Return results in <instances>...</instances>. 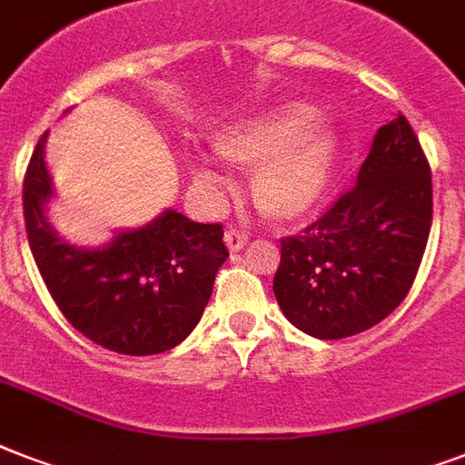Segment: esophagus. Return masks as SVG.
I'll return each instance as SVG.
<instances>
[{"label": "esophagus", "instance_id": "34e87169", "mask_svg": "<svg viewBox=\"0 0 465 465\" xmlns=\"http://www.w3.org/2000/svg\"><path fill=\"white\" fill-rule=\"evenodd\" d=\"M224 241H226V246H229V251L232 253H239V251H243V246L248 243V236L243 232H239V229H226L224 233Z\"/></svg>", "mask_w": 465, "mask_h": 465}]
</instances>
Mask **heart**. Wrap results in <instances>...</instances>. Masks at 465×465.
I'll return each instance as SVG.
<instances>
[{"mask_svg":"<svg viewBox=\"0 0 465 465\" xmlns=\"http://www.w3.org/2000/svg\"><path fill=\"white\" fill-rule=\"evenodd\" d=\"M313 118L309 104L287 101L214 134V152L251 171V197L270 222L306 217L328 190L338 142L331 130L313 125ZM188 171L204 195H219V175L207 156L190 154Z\"/></svg>","mask_w":465,"mask_h":465,"instance_id":"b5f03b06","label":"heart"}]
</instances>
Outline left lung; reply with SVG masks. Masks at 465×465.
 Here are the masks:
<instances>
[{
	"label": "left lung",
	"instance_id": "left-lung-1",
	"mask_svg": "<svg viewBox=\"0 0 465 465\" xmlns=\"http://www.w3.org/2000/svg\"><path fill=\"white\" fill-rule=\"evenodd\" d=\"M430 226V163L411 123L398 115L376 130L357 185L304 236L280 241L277 304L318 340L369 331L411 292Z\"/></svg>",
	"mask_w": 465,
	"mask_h": 465
}]
</instances>
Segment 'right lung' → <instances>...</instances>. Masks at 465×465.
<instances>
[{
    "label": "right lung",
    "mask_w": 465,
    "mask_h": 465,
    "mask_svg": "<svg viewBox=\"0 0 465 465\" xmlns=\"http://www.w3.org/2000/svg\"><path fill=\"white\" fill-rule=\"evenodd\" d=\"M47 133L24 181L28 243L40 275L76 331L111 352H166L188 338L229 258L219 224L163 210L137 229H118L104 246H76L47 219L54 188L45 163Z\"/></svg>",
    "instance_id": "1"
}]
</instances>
